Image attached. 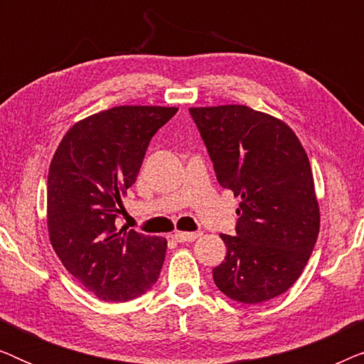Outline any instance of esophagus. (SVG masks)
<instances>
[{
  "label": "esophagus",
  "mask_w": 364,
  "mask_h": 364,
  "mask_svg": "<svg viewBox=\"0 0 364 364\" xmlns=\"http://www.w3.org/2000/svg\"><path fill=\"white\" fill-rule=\"evenodd\" d=\"M200 237V232H176L172 235V238L178 243H187V242H193Z\"/></svg>",
  "instance_id": "esophagus-1"
}]
</instances>
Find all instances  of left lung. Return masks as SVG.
I'll list each match as a JSON object with an SVG mask.
<instances>
[{
    "instance_id": "obj_1",
    "label": "left lung",
    "mask_w": 364,
    "mask_h": 364,
    "mask_svg": "<svg viewBox=\"0 0 364 364\" xmlns=\"http://www.w3.org/2000/svg\"><path fill=\"white\" fill-rule=\"evenodd\" d=\"M188 112L218 183L242 200L235 235H220L227 255L213 268V282L235 301L272 300L301 275L320 232L305 149L285 122L247 106L191 107Z\"/></svg>"
}]
</instances>
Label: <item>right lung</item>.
Listing matches in <instances>:
<instances>
[{
    "instance_id": "obj_1",
    "label": "right lung",
    "mask_w": 364,
    "mask_h": 364,
    "mask_svg": "<svg viewBox=\"0 0 364 364\" xmlns=\"http://www.w3.org/2000/svg\"><path fill=\"white\" fill-rule=\"evenodd\" d=\"M177 107L117 106L74 124L48 173V230L66 270L104 301L151 290L167 240L119 227L122 196L136 182L149 142Z\"/></svg>"
}]
</instances>
